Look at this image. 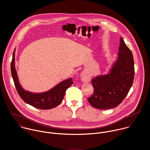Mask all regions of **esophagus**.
Listing matches in <instances>:
<instances>
[{"instance_id":"esophagus-1","label":"esophagus","mask_w":150,"mask_h":150,"mask_svg":"<svg viewBox=\"0 0 150 150\" xmlns=\"http://www.w3.org/2000/svg\"><path fill=\"white\" fill-rule=\"evenodd\" d=\"M81 80L84 82L88 83L90 81V77L86 74H82L81 75Z\"/></svg>"}]
</instances>
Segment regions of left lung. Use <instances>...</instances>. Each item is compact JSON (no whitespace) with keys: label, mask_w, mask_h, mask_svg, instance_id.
Listing matches in <instances>:
<instances>
[{"label":"left lung","mask_w":150,"mask_h":150,"mask_svg":"<svg viewBox=\"0 0 150 150\" xmlns=\"http://www.w3.org/2000/svg\"><path fill=\"white\" fill-rule=\"evenodd\" d=\"M134 76L132 53L121 38L118 59L110 74L98 76L91 81L93 93L88 98L92 107L106 110L118 106L133 84Z\"/></svg>","instance_id":"8db88e82"}]
</instances>
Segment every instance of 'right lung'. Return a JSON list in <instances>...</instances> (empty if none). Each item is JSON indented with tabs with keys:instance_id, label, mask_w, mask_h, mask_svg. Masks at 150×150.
Instances as JSON below:
<instances>
[{
	"instance_id": "1",
	"label": "right lung",
	"mask_w": 150,
	"mask_h": 150,
	"mask_svg": "<svg viewBox=\"0 0 150 150\" xmlns=\"http://www.w3.org/2000/svg\"><path fill=\"white\" fill-rule=\"evenodd\" d=\"M15 50L11 62L12 77L17 91L22 99L26 103L39 109L47 110L55 107L62 101L66 89L73 83L70 78L61 82L51 90L41 93H34L25 91L20 86L14 66Z\"/></svg>"
}]
</instances>
